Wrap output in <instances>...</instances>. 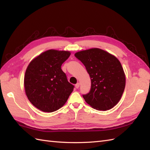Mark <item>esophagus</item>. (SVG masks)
Instances as JSON below:
<instances>
[{
    "mask_svg": "<svg viewBox=\"0 0 150 150\" xmlns=\"http://www.w3.org/2000/svg\"><path fill=\"white\" fill-rule=\"evenodd\" d=\"M79 86H80V83H79V82H78V83L75 84V88L77 89H78L79 88Z\"/></svg>",
    "mask_w": 150,
    "mask_h": 150,
    "instance_id": "34e87169",
    "label": "esophagus"
}]
</instances>
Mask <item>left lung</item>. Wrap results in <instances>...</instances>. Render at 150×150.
Wrapping results in <instances>:
<instances>
[{
	"label": "left lung",
	"mask_w": 150,
	"mask_h": 150,
	"mask_svg": "<svg viewBox=\"0 0 150 150\" xmlns=\"http://www.w3.org/2000/svg\"><path fill=\"white\" fill-rule=\"evenodd\" d=\"M75 57L85 66L91 78V90L85 101L97 110L106 111L119 103L125 88L126 77L120 61L99 48L81 51Z\"/></svg>",
	"instance_id": "obj_1"
}]
</instances>
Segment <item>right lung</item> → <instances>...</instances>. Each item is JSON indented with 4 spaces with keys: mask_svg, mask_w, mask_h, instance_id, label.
<instances>
[{
    "mask_svg": "<svg viewBox=\"0 0 150 150\" xmlns=\"http://www.w3.org/2000/svg\"><path fill=\"white\" fill-rule=\"evenodd\" d=\"M71 53L49 50L33 59L26 70L24 90L28 100L44 112H53L66 103L74 86L61 69Z\"/></svg>",
    "mask_w": 150,
    "mask_h": 150,
    "instance_id": "right-lung-1",
    "label": "right lung"
}]
</instances>
